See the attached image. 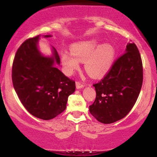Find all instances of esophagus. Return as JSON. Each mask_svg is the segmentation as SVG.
Here are the masks:
<instances>
[{"label":"esophagus","instance_id":"1","mask_svg":"<svg viewBox=\"0 0 157 157\" xmlns=\"http://www.w3.org/2000/svg\"><path fill=\"white\" fill-rule=\"evenodd\" d=\"M85 85L83 83H82V82H79V81H77L76 82V87L77 89H81V88L84 87Z\"/></svg>","mask_w":157,"mask_h":157}]
</instances>
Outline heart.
<instances>
[{
  "mask_svg": "<svg viewBox=\"0 0 157 157\" xmlns=\"http://www.w3.org/2000/svg\"><path fill=\"white\" fill-rule=\"evenodd\" d=\"M95 39L82 41L71 46V52H61V60L66 72L71 75L78 68L80 62H84L85 70L91 77L103 75L111 66L114 56V48L105 44L99 46Z\"/></svg>",
  "mask_w": 157,
  "mask_h": 157,
  "instance_id": "b5f03b06",
  "label": "heart"
}]
</instances>
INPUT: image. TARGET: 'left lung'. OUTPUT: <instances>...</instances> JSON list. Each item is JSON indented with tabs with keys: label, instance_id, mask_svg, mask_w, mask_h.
I'll return each mask as SVG.
<instances>
[{
	"label": "left lung",
	"instance_id": "8db88e82",
	"mask_svg": "<svg viewBox=\"0 0 157 157\" xmlns=\"http://www.w3.org/2000/svg\"><path fill=\"white\" fill-rule=\"evenodd\" d=\"M142 81L141 55L136 44L128 43L125 53L114 60L103 78L93 84L97 95L90 113L104 124L124 118L136 103Z\"/></svg>",
	"mask_w": 157,
	"mask_h": 157
}]
</instances>
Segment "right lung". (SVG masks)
I'll list each match as a JSON object with an SVG mask.
<instances>
[{"label": "right lung", "instance_id": "right-lung-1", "mask_svg": "<svg viewBox=\"0 0 157 157\" xmlns=\"http://www.w3.org/2000/svg\"><path fill=\"white\" fill-rule=\"evenodd\" d=\"M38 39L39 35L27 39L17 48L12 80L25 109L36 117L48 120L65 111L68 97L76 86L75 81L54 66L55 62L60 63L55 48L53 57L41 55L37 46Z\"/></svg>", "mask_w": 157, "mask_h": 157}]
</instances>
